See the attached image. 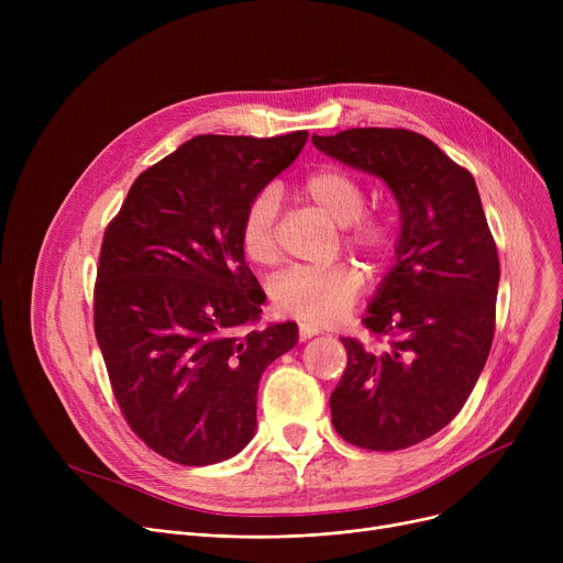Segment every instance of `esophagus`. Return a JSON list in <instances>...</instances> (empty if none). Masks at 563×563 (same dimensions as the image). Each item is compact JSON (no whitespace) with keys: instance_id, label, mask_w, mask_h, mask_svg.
Masks as SVG:
<instances>
[{"instance_id":"esophagus-1","label":"esophagus","mask_w":563,"mask_h":563,"mask_svg":"<svg viewBox=\"0 0 563 563\" xmlns=\"http://www.w3.org/2000/svg\"><path fill=\"white\" fill-rule=\"evenodd\" d=\"M319 333H321V329L314 327V323H301V327H299V338L301 340H310V338H314Z\"/></svg>"}]
</instances>
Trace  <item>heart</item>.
Here are the masks:
<instances>
[{"mask_svg":"<svg viewBox=\"0 0 563 563\" xmlns=\"http://www.w3.org/2000/svg\"><path fill=\"white\" fill-rule=\"evenodd\" d=\"M301 194L327 219L346 225L344 242L367 257H380L393 244V223L376 210L365 212V187L349 170L323 166L312 170ZM278 207L274 187L260 189L246 205L240 244L255 264H274L278 257ZM363 291V274L353 264L340 262L323 266H294L283 272L272 285V301L285 317L308 323H333L342 319Z\"/></svg>","mask_w":563,"mask_h":563,"instance_id":"obj_1","label":"heart"}]
</instances>
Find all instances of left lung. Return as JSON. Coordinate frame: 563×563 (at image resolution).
Returning a JSON list of instances; mask_svg holds the SVG:
<instances>
[{
    "label": "left lung",
    "instance_id": "8db88e82",
    "mask_svg": "<svg viewBox=\"0 0 563 563\" xmlns=\"http://www.w3.org/2000/svg\"><path fill=\"white\" fill-rule=\"evenodd\" d=\"M317 151L372 173L399 205L395 264L363 319L388 346L342 338L346 369L331 395L335 431L395 452L448 427L486 365L499 260L475 177L427 136L393 128L312 134Z\"/></svg>",
    "mask_w": 563,
    "mask_h": 563
}]
</instances>
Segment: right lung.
Here are the masks:
<instances>
[{"mask_svg":"<svg viewBox=\"0 0 563 563\" xmlns=\"http://www.w3.org/2000/svg\"><path fill=\"white\" fill-rule=\"evenodd\" d=\"M306 141V130L194 136L136 177L104 230L93 327L111 390L130 429L173 463L240 454L262 372L299 340L294 321L244 331L266 297L240 225Z\"/></svg>","mask_w":563,"mask_h":563,"instance_id":"obj_1","label":"right lung"}]
</instances>
